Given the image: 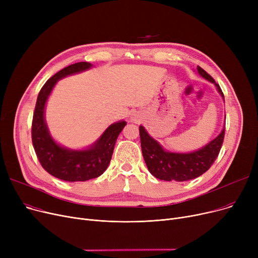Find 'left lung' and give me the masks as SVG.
Masks as SVG:
<instances>
[{
  "label": "left lung",
  "instance_id": "left-lung-1",
  "mask_svg": "<svg viewBox=\"0 0 258 258\" xmlns=\"http://www.w3.org/2000/svg\"><path fill=\"white\" fill-rule=\"evenodd\" d=\"M197 70L203 78L214 84L224 99V94L215 80L201 67L198 66ZM139 132L142 155L150 172L159 180L183 182L200 177L211 167L221 151L225 136V126L219 136L208 144L198 151L186 154L165 151L158 141L148 135L142 125H140Z\"/></svg>",
  "mask_w": 258,
  "mask_h": 258
}]
</instances>
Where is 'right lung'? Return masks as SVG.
<instances>
[{
  "mask_svg": "<svg viewBox=\"0 0 258 258\" xmlns=\"http://www.w3.org/2000/svg\"><path fill=\"white\" fill-rule=\"evenodd\" d=\"M90 68V62H76L49 78L38 93L33 113L32 143L39 163L53 177L67 182H84L101 175L110 164L119 134L126 125L123 120L115 122L86 150H70L60 146L51 137L45 120V107L54 86L59 79Z\"/></svg>",
  "mask_w": 258,
  "mask_h": 258,
  "instance_id": "add662e5",
  "label": "right lung"
}]
</instances>
